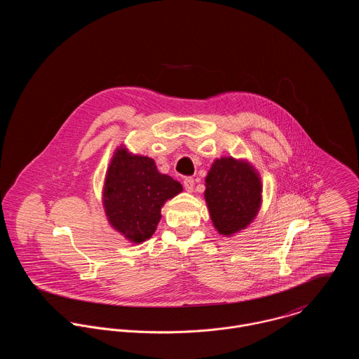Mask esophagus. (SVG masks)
Returning <instances> with one entry per match:
<instances>
[{"mask_svg": "<svg viewBox=\"0 0 359 359\" xmlns=\"http://www.w3.org/2000/svg\"><path fill=\"white\" fill-rule=\"evenodd\" d=\"M184 187H185V189L188 191V192H194V188H195V181H194V178H185L184 180Z\"/></svg>", "mask_w": 359, "mask_h": 359, "instance_id": "1", "label": "esophagus"}]
</instances>
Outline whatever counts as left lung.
<instances>
[{"label": "left lung", "instance_id": "1", "mask_svg": "<svg viewBox=\"0 0 359 359\" xmlns=\"http://www.w3.org/2000/svg\"><path fill=\"white\" fill-rule=\"evenodd\" d=\"M261 180L246 160L217 158L205 177V199L215 229L231 236L245 229L261 205Z\"/></svg>", "mask_w": 359, "mask_h": 359}]
</instances>
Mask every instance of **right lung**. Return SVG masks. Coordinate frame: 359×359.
I'll list each match as a JSON object with an SVG mask.
<instances>
[{"label": "right lung", "mask_w": 359, "mask_h": 359, "mask_svg": "<svg viewBox=\"0 0 359 359\" xmlns=\"http://www.w3.org/2000/svg\"><path fill=\"white\" fill-rule=\"evenodd\" d=\"M181 191L178 181L157 171L154 158L121 147L113 154L104 178L107 221L128 241L141 243L154 235L165 201Z\"/></svg>", "instance_id": "obj_1"}]
</instances>
